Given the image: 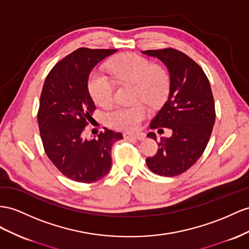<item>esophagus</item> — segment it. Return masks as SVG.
Returning <instances> with one entry per match:
<instances>
[{"label":"esophagus","instance_id":"esophagus-1","mask_svg":"<svg viewBox=\"0 0 249 249\" xmlns=\"http://www.w3.org/2000/svg\"><path fill=\"white\" fill-rule=\"evenodd\" d=\"M124 138L125 139H136V140H139V141H142V140L145 139V135L143 132H138V133L126 132V133H124Z\"/></svg>","mask_w":249,"mask_h":249}]
</instances>
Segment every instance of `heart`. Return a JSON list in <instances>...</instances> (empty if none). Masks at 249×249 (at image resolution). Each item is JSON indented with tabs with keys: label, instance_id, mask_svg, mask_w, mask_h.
I'll list each match as a JSON object with an SVG mask.
<instances>
[{
	"label": "heart",
	"instance_id": "obj_1",
	"mask_svg": "<svg viewBox=\"0 0 249 249\" xmlns=\"http://www.w3.org/2000/svg\"><path fill=\"white\" fill-rule=\"evenodd\" d=\"M113 78L122 83L136 85L135 100H144L149 105H157L168 91L169 79L166 71L155 66L151 61L135 53L118 56L109 65ZM88 90L100 106H108L113 99L114 83L108 76L92 72L89 76ZM148 109L144 104L118 106L105 114L106 123L118 129H135L147 117Z\"/></svg>",
	"mask_w": 249,
	"mask_h": 249
}]
</instances>
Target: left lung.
I'll use <instances>...</instances> for the list:
<instances>
[{"instance_id": "left-lung-1", "label": "left lung", "mask_w": 249, "mask_h": 249, "mask_svg": "<svg viewBox=\"0 0 249 249\" xmlns=\"http://www.w3.org/2000/svg\"><path fill=\"white\" fill-rule=\"evenodd\" d=\"M142 53L160 60L169 72L168 98L152 119L150 128L173 130L171 137L161 138L156 156L146 159V164L156 175L179 176L199 160L213 132L215 111L212 88L203 69L179 50ZM147 137L157 141L155 132Z\"/></svg>"}]
</instances>
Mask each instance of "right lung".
<instances>
[{
	"instance_id": "right-lung-1",
	"label": "right lung",
	"mask_w": 249,
	"mask_h": 249,
	"mask_svg": "<svg viewBox=\"0 0 249 249\" xmlns=\"http://www.w3.org/2000/svg\"><path fill=\"white\" fill-rule=\"evenodd\" d=\"M117 49L79 48L50 70L43 86L37 112L40 135L49 160L68 179L92 183L111 168V147L123 139L105 128L95 138L83 137L95 109L88 90L92 68Z\"/></svg>"
}]
</instances>
